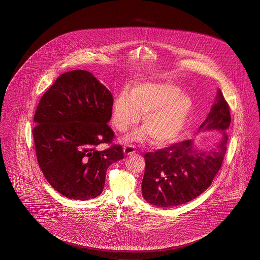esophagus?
Wrapping results in <instances>:
<instances>
[{"label":"esophagus","mask_w":260,"mask_h":260,"mask_svg":"<svg viewBox=\"0 0 260 260\" xmlns=\"http://www.w3.org/2000/svg\"><path fill=\"white\" fill-rule=\"evenodd\" d=\"M134 152H135V148L133 145H126L124 147V153L126 155H132V154H134Z\"/></svg>","instance_id":"obj_1"}]
</instances>
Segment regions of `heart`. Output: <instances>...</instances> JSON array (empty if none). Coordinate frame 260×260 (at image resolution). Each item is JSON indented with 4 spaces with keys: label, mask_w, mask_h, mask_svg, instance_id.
<instances>
[{
    "label": "heart",
    "mask_w": 260,
    "mask_h": 260,
    "mask_svg": "<svg viewBox=\"0 0 260 260\" xmlns=\"http://www.w3.org/2000/svg\"><path fill=\"white\" fill-rule=\"evenodd\" d=\"M193 107L192 100L182 94L181 88L171 83H142L129 94L122 91L112 103V124L124 133L144 115V129L127 136V140L145 141L152 137L158 146L174 141L184 129Z\"/></svg>",
    "instance_id": "1"
}]
</instances>
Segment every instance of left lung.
Returning a JSON list of instances; mask_svg holds the SVG:
<instances>
[{
    "label": "left lung",
    "instance_id": "1",
    "mask_svg": "<svg viewBox=\"0 0 260 260\" xmlns=\"http://www.w3.org/2000/svg\"><path fill=\"white\" fill-rule=\"evenodd\" d=\"M231 124V113L220 89L200 131L225 132ZM228 135L216 150L201 151L193 148L191 139L144 155L146 169L142 181V196L150 204L161 208L185 204L208 189L220 170L226 153Z\"/></svg>",
    "mask_w": 260,
    "mask_h": 260
}]
</instances>
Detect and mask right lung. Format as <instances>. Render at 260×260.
Segmentation results:
<instances>
[{"label": "right lung", "mask_w": 260, "mask_h": 260, "mask_svg": "<svg viewBox=\"0 0 260 260\" xmlns=\"http://www.w3.org/2000/svg\"><path fill=\"white\" fill-rule=\"evenodd\" d=\"M110 90L87 71L61 74L41 98L34 115L33 139L40 169L63 197L87 200L102 193L106 173L124 158L121 145L111 144ZM111 144L99 151L100 143Z\"/></svg>", "instance_id": "1"}]
</instances>
